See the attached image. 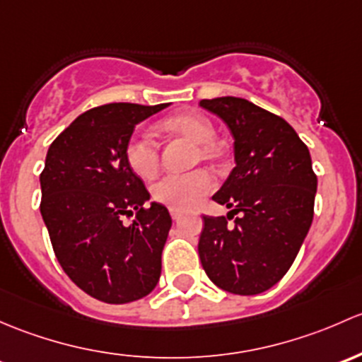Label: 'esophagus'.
<instances>
[{
  "mask_svg": "<svg viewBox=\"0 0 362 362\" xmlns=\"http://www.w3.org/2000/svg\"><path fill=\"white\" fill-rule=\"evenodd\" d=\"M170 216H173L174 221H180V218H181V214L177 211H170Z\"/></svg>",
  "mask_w": 362,
  "mask_h": 362,
  "instance_id": "obj_1",
  "label": "esophagus"
}]
</instances>
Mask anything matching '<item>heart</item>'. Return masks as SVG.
<instances>
[{"label": "heart", "mask_w": 362, "mask_h": 362, "mask_svg": "<svg viewBox=\"0 0 362 362\" xmlns=\"http://www.w3.org/2000/svg\"><path fill=\"white\" fill-rule=\"evenodd\" d=\"M167 134L181 136L197 144L195 160H218L221 155L216 143L214 124L199 113H182L170 117L160 124ZM125 162L136 176L150 180L156 174L160 163L158 143L150 134L137 132L125 144ZM214 188V177L206 169H195L185 174H167L151 186L155 202L173 209L188 211L200 202Z\"/></svg>", "instance_id": "b5f03b06"}]
</instances>
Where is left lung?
Segmentation results:
<instances>
[{"label": "left lung", "instance_id": "8db88e82", "mask_svg": "<svg viewBox=\"0 0 362 362\" xmlns=\"http://www.w3.org/2000/svg\"><path fill=\"white\" fill-rule=\"evenodd\" d=\"M233 136L235 167L212 200L237 215L204 216L199 256L223 291L259 294L277 284L307 237L317 176L308 148L284 118L240 98L202 99Z\"/></svg>", "mask_w": 362, "mask_h": 362}]
</instances>
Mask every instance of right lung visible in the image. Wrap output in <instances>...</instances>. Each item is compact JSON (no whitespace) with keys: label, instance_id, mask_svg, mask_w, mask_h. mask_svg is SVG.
Returning <instances> with one entry per match:
<instances>
[{"label":"right lung","instance_id":"add662e5","mask_svg":"<svg viewBox=\"0 0 362 362\" xmlns=\"http://www.w3.org/2000/svg\"><path fill=\"white\" fill-rule=\"evenodd\" d=\"M169 103L92 107L50 144L40 176L43 221L57 262L80 289L104 303H130L158 284L169 211L151 202L125 162L134 127ZM136 214L130 227L124 215Z\"/></svg>","mask_w":362,"mask_h":362}]
</instances>
